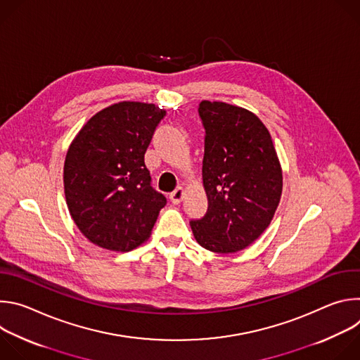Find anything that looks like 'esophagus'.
<instances>
[{
  "instance_id": "esophagus-1",
  "label": "esophagus",
  "mask_w": 360,
  "mask_h": 360,
  "mask_svg": "<svg viewBox=\"0 0 360 360\" xmlns=\"http://www.w3.org/2000/svg\"><path fill=\"white\" fill-rule=\"evenodd\" d=\"M184 196H185V189H184L182 186H178V188L169 195L172 203H181L182 199H184Z\"/></svg>"
}]
</instances>
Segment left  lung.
I'll return each instance as SVG.
<instances>
[{
    "label": "left lung",
    "mask_w": 360,
    "mask_h": 360,
    "mask_svg": "<svg viewBox=\"0 0 360 360\" xmlns=\"http://www.w3.org/2000/svg\"><path fill=\"white\" fill-rule=\"evenodd\" d=\"M198 112L208 211L191 228L202 248L233 253L269 226L282 195V168L268 128L253 112L218 101H202Z\"/></svg>",
    "instance_id": "1"
}]
</instances>
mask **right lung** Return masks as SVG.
I'll return each mask as SVG.
<instances>
[{"mask_svg":"<svg viewBox=\"0 0 360 360\" xmlns=\"http://www.w3.org/2000/svg\"><path fill=\"white\" fill-rule=\"evenodd\" d=\"M165 111L124 101L96 112L71 142L64 164L70 214L94 245L128 252L150 235L167 198L150 186L143 157Z\"/></svg>","mask_w":360,"mask_h":360,"instance_id":"1","label":"right lung"}]
</instances>
